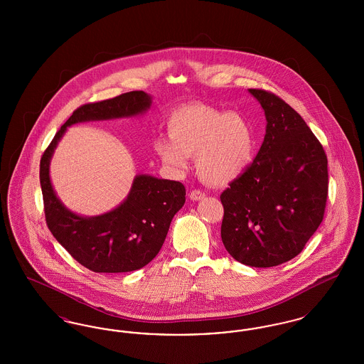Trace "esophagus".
Listing matches in <instances>:
<instances>
[{
    "mask_svg": "<svg viewBox=\"0 0 364 364\" xmlns=\"http://www.w3.org/2000/svg\"><path fill=\"white\" fill-rule=\"evenodd\" d=\"M205 192H202L200 190H192L190 192L191 200H202L205 198Z\"/></svg>",
    "mask_w": 364,
    "mask_h": 364,
    "instance_id": "1",
    "label": "esophagus"
}]
</instances>
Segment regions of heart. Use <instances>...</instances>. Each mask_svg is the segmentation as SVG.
Returning a JSON list of instances; mask_svg holds the SVG:
<instances>
[{"instance_id": "1", "label": "heart", "mask_w": 364, "mask_h": 364, "mask_svg": "<svg viewBox=\"0 0 364 364\" xmlns=\"http://www.w3.org/2000/svg\"><path fill=\"white\" fill-rule=\"evenodd\" d=\"M169 140H158L156 151L174 171H184L187 156H196L199 177L211 186H225L239 178L251 165L257 136L242 114L208 105H186L168 122Z\"/></svg>"}]
</instances>
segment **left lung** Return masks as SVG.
<instances>
[{"label": "left lung", "instance_id": "left-lung-1", "mask_svg": "<svg viewBox=\"0 0 364 364\" xmlns=\"http://www.w3.org/2000/svg\"><path fill=\"white\" fill-rule=\"evenodd\" d=\"M266 116V135L244 173L221 193V239L242 264L292 259L321 225L328 199V158L301 116L277 95L250 88Z\"/></svg>", "mask_w": 364, "mask_h": 364}]
</instances>
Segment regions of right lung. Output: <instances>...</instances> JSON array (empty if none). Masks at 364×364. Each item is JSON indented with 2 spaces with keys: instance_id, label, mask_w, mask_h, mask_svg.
<instances>
[{
  "instance_id": "1",
  "label": "right lung",
  "mask_w": 364,
  "mask_h": 364,
  "mask_svg": "<svg viewBox=\"0 0 364 364\" xmlns=\"http://www.w3.org/2000/svg\"><path fill=\"white\" fill-rule=\"evenodd\" d=\"M150 106L151 95L144 91L83 105L60 128L41 159L39 178L46 224L73 259L95 273L134 272L154 259L174 214L186 203V188L180 181L138 174L128 196L117 208L101 215H79L64 206L53 188V153L73 124L135 117L144 114Z\"/></svg>"
}]
</instances>
